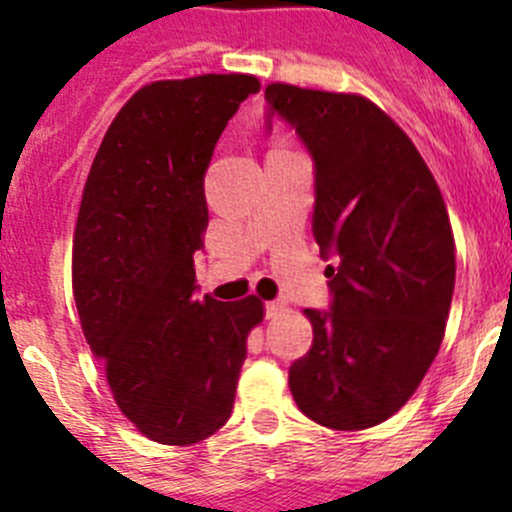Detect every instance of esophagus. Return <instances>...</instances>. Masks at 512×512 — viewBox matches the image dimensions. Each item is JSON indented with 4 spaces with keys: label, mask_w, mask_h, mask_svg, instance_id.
Segmentation results:
<instances>
[{
    "label": "esophagus",
    "mask_w": 512,
    "mask_h": 512,
    "mask_svg": "<svg viewBox=\"0 0 512 512\" xmlns=\"http://www.w3.org/2000/svg\"><path fill=\"white\" fill-rule=\"evenodd\" d=\"M285 309V302H280V299H275V302H267L265 304V314L267 317H277V314Z\"/></svg>",
    "instance_id": "esophagus-1"
}]
</instances>
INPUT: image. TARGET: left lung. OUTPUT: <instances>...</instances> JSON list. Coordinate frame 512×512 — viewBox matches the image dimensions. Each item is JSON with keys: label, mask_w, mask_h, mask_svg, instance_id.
<instances>
[{"label": "left lung", "mask_w": 512, "mask_h": 512, "mask_svg": "<svg viewBox=\"0 0 512 512\" xmlns=\"http://www.w3.org/2000/svg\"><path fill=\"white\" fill-rule=\"evenodd\" d=\"M280 116L314 163L312 232L329 309H304L312 349L289 366L299 411L337 431L394 416L436 359L456 282V245L431 170L364 96L270 84Z\"/></svg>", "instance_id": "1"}]
</instances>
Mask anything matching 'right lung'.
I'll return each instance as SVG.
<instances>
[{
  "instance_id": "add662e5",
  "label": "right lung",
  "mask_w": 512,
  "mask_h": 512,
  "mask_svg": "<svg viewBox=\"0 0 512 512\" xmlns=\"http://www.w3.org/2000/svg\"><path fill=\"white\" fill-rule=\"evenodd\" d=\"M247 74L143 86L103 136L74 235V299L118 409L143 436L190 446L232 414L262 302L195 297L205 170Z\"/></svg>"
}]
</instances>
